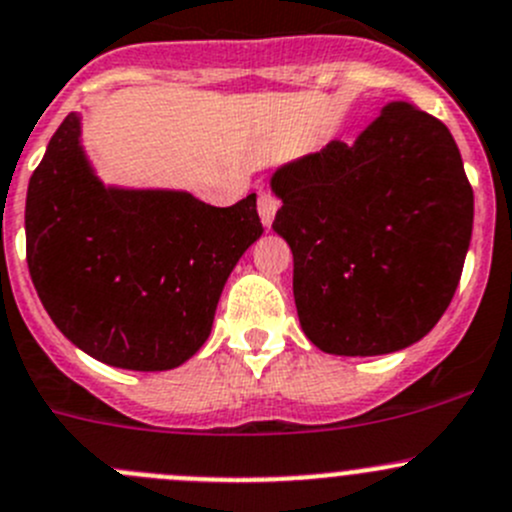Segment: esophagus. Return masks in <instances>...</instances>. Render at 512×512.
<instances>
[{
  "label": "esophagus",
  "instance_id": "34e87169",
  "mask_svg": "<svg viewBox=\"0 0 512 512\" xmlns=\"http://www.w3.org/2000/svg\"><path fill=\"white\" fill-rule=\"evenodd\" d=\"M277 207H280V200H277L272 192H260V197H257V212H260V220H262V225L267 227V230L272 227V220H275Z\"/></svg>",
  "mask_w": 512,
  "mask_h": 512
}]
</instances>
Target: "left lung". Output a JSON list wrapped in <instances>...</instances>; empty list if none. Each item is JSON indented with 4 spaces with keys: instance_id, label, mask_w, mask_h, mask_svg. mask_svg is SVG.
I'll use <instances>...</instances> for the list:
<instances>
[{
    "instance_id": "8db88e82",
    "label": "left lung",
    "mask_w": 512,
    "mask_h": 512,
    "mask_svg": "<svg viewBox=\"0 0 512 512\" xmlns=\"http://www.w3.org/2000/svg\"><path fill=\"white\" fill-rule=\"evenodd\" d=\"M300 325L330 355H388L448 310L473 235V187L440 119L390 102L347 147L272 175Z\"/></svg>"
}]
</instances>
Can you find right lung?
<instances>
[{
	"mask_svg": "<svg viewBox=\"0 0 512 512\" xmlns=\"http://www.w3.org/2000/svg\"><path fill=\"white\" fill-rule=\"evenodd\" d=\"M67 114L27 187V265L54 325L122 370H172L210 337L227 277L262 235L257 197L212 207L102 185Z\"/></svg>",
	"mask_w": 512,
	"mask_h": 512,
	"instance_id": "right-lung-1",
	"label": "right lung"
}]
</instances>
